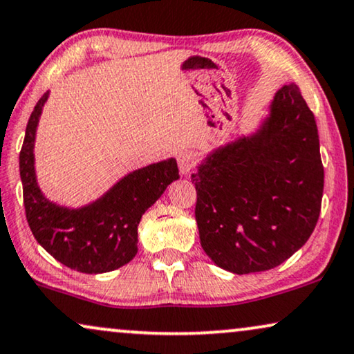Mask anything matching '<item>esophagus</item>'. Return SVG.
Instances as JSON below:
<instances>
[{
    "instance_id": "34e87169",
    "label": "esophagus",
    "mask_w": 354,
    "mask_h": 354,
    "mask_svg": "<svg viewBox=\"0 0 354 354\" xmlns=\"http://www.w3.org/2000/svg\"><path fill=\"white\" fill-rule=\"evenodd\" d=\"M194 163H196V156L192 151L183 150L178 153V167H180V173L185 178H187L192 173V169H194Z\"/></svg>"
}]
</instances>
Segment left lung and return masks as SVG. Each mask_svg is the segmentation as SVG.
Returning a JSON list of instances; mask_svg holds the SVG:
<instances>
[{"label": "left lung", "instance_id": "1", "mask_svg": "<svg viewBox=\"0 0 354 354\" xmlns=\"http://www.w3.org/2000/svg\"><path fill=\"white\" fill-rule=\"evenodd\" d=\"M191 180L201 247L222 270L268 271L304 247L320 216L324 165L297 84H284L257 131L210 151Z\"/></svg>", "mask_w": 354, "mask_h": 354}]
</instances>
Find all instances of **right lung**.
Returning <instances> with one entry per match:
<instances>
[{
    "instance_id": "obj_1",
    "label": "right lung",
    "mask_w": 354,
    "mask_h": 354,
    "mask_svg": "<svg viewBox=\"0 0 354 354\" xmlns=\"http://www.w3.org/2000/svg\"><path fill=\"white\" fill-rule=\"evenodd\" d=\"M47 100L48 93L35 104L19 153L30 230L40 247L71 270L86 274L118 270L137 254V227L145 210L180 178L176 160L168 158L125 174L100 199L83 207L52 203L40 191L34 168L35 132Z\"/></svg>"
}]
</instances>
